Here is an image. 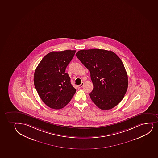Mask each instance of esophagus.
I'll list each match as a JSON object with an SVG mask.
<instances>
[{"label":"esophagus","instance_id":"1","mask_svg":"<svg viewBox=\"0 0 158 158\" xmlns=\"http://www.w3.org/2000/svg\"><path fill=\"white\" fill-rule=\"evenodd\" d=\"M83 85H84V83L82 82L80 85H78V88H81L82 87H83Z\"/></svg>","mask_w":158,"mask_h":158}]
</instances>
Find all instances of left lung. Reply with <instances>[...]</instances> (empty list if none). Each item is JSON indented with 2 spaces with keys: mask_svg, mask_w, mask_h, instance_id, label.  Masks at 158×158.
<instances>
[{
  "mask_svg": "<svg viewBox=\"0 0 158 158\" xmlns=\"http://www.w3.org/2000/svg\"><path fill=\"white\" fill-rule=\"evenodd\" d=\"M77 57L90 70L94 89L90 97L102 110L113 108L122 100L128 85L127 73L120 58L112 51L83 49Z\"/></svg>",
  "mask_w": 158,
  "mask_h": 158,
  "instance_id": "obj_1",
  "label": "left lung"
}]
</instances>
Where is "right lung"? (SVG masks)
I'll use <instances>...</instances> for the list:
<instances>
[{
	"label": "right lung",
	"instance_id": "1",
	"mask_svg": "<svg viewBox=\"0 0 158 158\" xmlns=\"http://www.w3.org/2000/svg\"><path fill=\"white\" fill-rule=\"evenodd\" d=\"M76 51L52 52L44 56L36 68L34 84L43 102L55 110L64 107L76 91L65 73Z\"/></svg>",
	"mask_w": 158,
	"mask_h": 158
}]
</instances>
